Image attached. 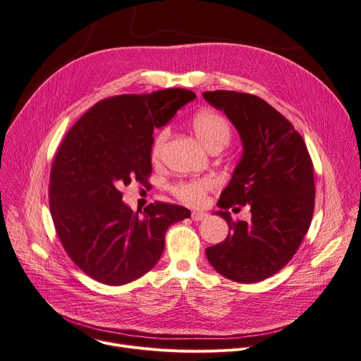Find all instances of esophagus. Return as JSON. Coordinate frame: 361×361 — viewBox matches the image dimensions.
<instances>
[{"label":"esophagus","mask_w":361,"mask_h":361,"mask_svg":"<svg viewBox=\"0 0 361 361\" xmlns=\"http://www.w3.org/2000/svg\"><path fill=\"white\" fill-rule=\"evenodd\" d=\"M207 216V214H204V212H192V219L193 221H202V219H204Z\"/></svg>","instance_id":"esophagus-1"}]
</instances>
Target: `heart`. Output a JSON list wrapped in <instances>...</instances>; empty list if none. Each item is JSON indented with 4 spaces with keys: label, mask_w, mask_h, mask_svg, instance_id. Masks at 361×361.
Here are the masks:
<instances>
[{
    "label": "heart",
    "mask_w": 361,
    "mask_h": 361,
    "mask_svg": "<svg viewBox=\"0 0 361 361\" xmlns=\"http://www.w3.org/2000/svg\"><path fill=\"white\" fill-rule=\"evenodd\" d=\"M192 127L195 135L200 143L207 150L224 149L230 143L233 131L230 123L225 117L215 111H200L192 120ZM169 137V128L164 127L157 131L150 145V159L152 162H158L162 157V150L166 139ZM215 187V180L212 177H197L190 180H183L171 185L173 195L187 204H200L204 200L207 192Z\"/></svg>",
    "instance_id": "obj_1"
}]
</instances>
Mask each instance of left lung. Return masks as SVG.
<instances>
[{
  "mask_svg": "<svg viewBox=\"0 0 361 361\" xmlns=\"http://www.w3.org/2000/svg\"><path fill=\"white\" fill-rule=\"evenodd\" d=\"M240 133L244 152L216 212L230 226L226 238L206 249L225 278L253 283L279 272L305 240L314 211L313 162L294 126L267 101L234 90L204 92ZM251 207L249 223L234 221L228 209ZM240 209V207H238Z\"/></svg>",
  "mask_w": 361,
  "mask_h": 361,
  "instance_id": "obj_1",
  "label": "left lung"
}]
</instances>
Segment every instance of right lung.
I'll return each mask as SVG.
<instances>
[{"mask_svg":"<svg viewBox=\"0 0 361 361\" xmlns=\"http://www.w3.org/2000/svg\"><path fill=\"white\" fill-rule=\"evenodd\" d=\"M196 98L187 89L117 94L94 104L67 131L49 177V211L66 253L94 281L124 286L149 272L183 206L155 202L143 215L123 203L131 181L149 185L154 128Z\"/></svg>","mask_w":361,"mask_h":361,"instance_id":"add662e5","label":"right lung"}]
</instances>
